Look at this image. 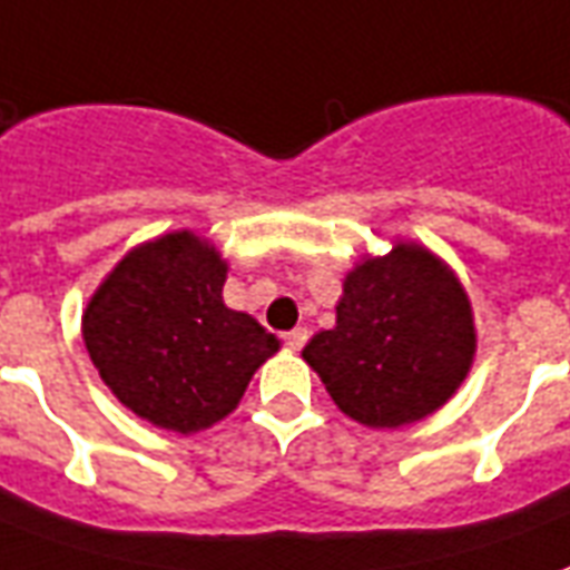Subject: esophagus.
Listing matches in <instances>:
<instances>
[{
  "instance_id": "obj_1",
  "label": "esophagus",
  "mask_w": 570,
  "mask_h": 570,
  "mask_svg": "<svg viewBox=\"0 0 570 570\" xmlns=\"http://www.w3.org/2000/svg\"><path fill=\"white\" fill-rule=\"evenodd\" d=\"M284 344H286V347H289V350H302V347H305V344H307V328L298 326V328H293V332H286V335H284Z\"/></svg>"
}]
</instances>
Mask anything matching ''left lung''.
Masks as SVG:
<instances>
[{"label": "left lung", "mask_w": 570, "mask_h": 570, "mask_svg": "<svg viewBox=\"0 0 570 570\" xmlns=\"http://www.w3.org/2000/svg\"><path fill=\"white\" fill-rule=\"evenodd\" d=\"M474 353V311L456 272L423 244L395 242L350 268L335 326L307 341L302 360L341 414L399 429L444 407Z\"/></svg>", "instance_id": "obj_1"}]
</instances>
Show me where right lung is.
<instances>
[{
  "label": "right lung",
  "mask_w": 570,
  "mask_h": 570,
  "mask_svg": "<svg viewBox=\"0 0 570 570\" xmlns=\"http://www.w3.org/2000/svg\"><path fill=\"white\" fill-rule=\"evenodd\" d=\"M229 263L189 229L126 253L83 307L105 386L156 429L193 435L229 416L281 341L223 302Z\"/></svg>",
  "instance_id": "add662e5"
}]
</instances>
